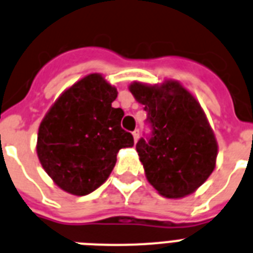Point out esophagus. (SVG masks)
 I'll return each instance as SVG.
<instances>
[{
	"label": "esophagus",
	"instance_id": "1",
	"mask_svg": "<svg viewBox=\"0 0 253 253\" xmlns=\"http://www.w3.org/2000/svg\"><path fill=\"white\" fill-rule=\"evenodd\" d=\"M132 135H133V140L137 141V139H139V135H140V131H139V128H136V130L132 131Z\"/></svg>",
	"mask_w": 253,
	"mask_h": 253
}]
</instances>
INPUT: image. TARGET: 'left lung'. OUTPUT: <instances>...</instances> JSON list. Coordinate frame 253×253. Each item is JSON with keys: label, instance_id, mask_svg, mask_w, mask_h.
I'll return each instance as SVG.
<instances>
[{"label": "left lung", "instance_id": "8db88e82", "mask_svg": "<svg viewBox=\"0 0 253 253\" xmlns=\"http://www.w3.org/2000/svg\"><path fill=\"white\" fill-rule=\"evenodd\" d=\"M130 91L144 105L151 132L136 151L148 182L166 198H183L208 179L215 168L217 141L200 104L179 83H135Z\"/></svg>", "mask_w": 253, "mask_h": 253}]
</instances>
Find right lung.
I'll return each instance as SVG.
<instances>
[{"instance_id":"obj_1","label":"right lung","mask_w":253,"mask_h":253,"mask_svg":"<svg viewBox=\"0 0 253 253\" xmlns=\"http://www.w3.org/2000/svg\"><path fill=\"white\" fill-rule=\"evenodd\" d=\"M117 89L98 74L70 87L39 127L38 156L63 191L88 195L101 186L116 165L120 149L133 137L121 127L123 110L113 108Z\"/></svg>"}]
</instances>
